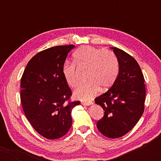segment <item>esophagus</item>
Wrapping results in <instances>:
<instances>
[{"label": "esophagus", "mask_w": 161, "mask_h": 161, "mask_svg": "<svg viewBox=\"0 0 161 161\" xmlns=\"http://www.w3.org/2000/svg\"><path fill=\"white\" fill-rule=\"evenodd\" d=\"M81 104H82L83 105H90L92 104V101H89V102H82L81 103Z\"/></svg>", "instance_id": "34e87169"}]
</instances>
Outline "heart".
<instances>
[{
  "label": "heart",
  "instance_id": "1",
  "mask_svg": "<svg viewBox=\"0 0 161 161\" xmlns=\"http://www.w3.org/2000/svg\"><path fill=\"white\" fill-rule=\"evenodd\" d=\"M73 64L79 69L86 70L84 85L77 88L75 95L82 100H89L99 91L111 86L117 78L119 64L116 54L111 50H100L92 46H83L72 55ZM63 75L67 84L75 87L78 76L74 64L63 67Z\"/></svg>",
  "mask_w": 161,
  "mask_h": 161
}]
</instances>
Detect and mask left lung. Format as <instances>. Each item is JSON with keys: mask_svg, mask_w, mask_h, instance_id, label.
Instances as JSON below:
<instances>
[{"mask_svg": "<svg viewBox=\"0 0 161 161\" xmlns=\"http://www.w3.org/2000/svg\"><path fill=\"white\" fill-rule=\"evenodd\" d=\"M111 48L119 64L118 76L113 86L94 100L104 111L97 123L98 130L108 138H117L131 130L142 117L146 88L136 59L119 48Z\"/></svg>", "mask_w": 161, "mask_h": 161, "instance_id": "8db88e82", "label": "left lung"}]
</instances>
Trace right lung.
<instances>
[{"mask_svg": "<svg viewBox=\"0 0 161 161\" xmlns=\"http://www.w3.org/2000/svg\"><path fill=\"white\" fill-rule=\"evenodd\" d=\"M75 45H60L39 52L29 61L21 78L20 100L34 129L47 139L62 137L72 126V91L63 75L67 54Z\"/></svg>", "mask_w": 161, "mask_h": 161, "instance_id": "1", "label": "right lung"}]
</instances>
